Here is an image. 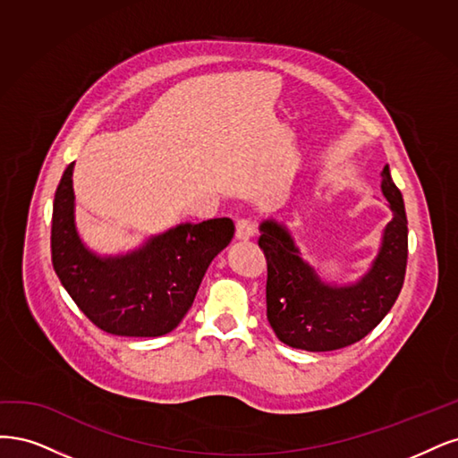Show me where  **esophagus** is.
<instances>
[{"label": "esophagus", "mask_w": 458, "mask_h": 458, "mask_svg": "<svg viewBox=\"0 0 458 458\" xmlns=\"http://www.w3.org/2000/svg\"><path fill=\"white\" fill-rule=\"evenodd\" d=\"M255 235V226L250 220L247 218H242L238 220V225H235V240L238 242H249L250 238Z\"/></svg>", "instance_id": "esophagus-1"}]
</instances>
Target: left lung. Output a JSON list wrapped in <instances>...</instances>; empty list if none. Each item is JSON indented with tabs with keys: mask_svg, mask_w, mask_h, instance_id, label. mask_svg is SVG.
Here are the masks:
<instances>
[{
	"mask_svg": "<svg viewBox=\"0 0 458 458\" xmlns=\"http://www.w3.org/2000/svg\"><path fill=\"white\" fill-rule=\"evenodd\" d=\"M382 194L392 220L382 230L378 253L352 284H331L310 264L285 223L264 218L259 245L267 255V316L284 344L329 352L361 341L385 319L402 291L407 268V215L402 191L385 165Z\"/></svg>",
	"mask_w": 458,
	"mask_h": 458,
	"instance_id": "1",
	"label": "left lung"
}]
</instances>
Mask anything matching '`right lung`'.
Listing matches in <instances>:
<instances>
[{
  "mask_svg": "<svg viewBox=\"0 0 458 458\" xmlns=\"http://www.w3.org/2000/svg\"><path fill=\"white\" fill-rule=\"evenodd\" d=\"M72 174L73 164L66 167L53 201L51 257L63 287L110 335L171 333L191 308L209 264L232 242L233 223H181L127 253L98 255L78 232Z\"/></svg>",
  "mask_w": 458,
  "mask_h": 458,
  "instance_id": "add662e5",
  "label": "right lung"
}]
</instances>
